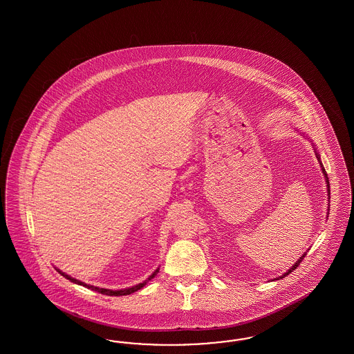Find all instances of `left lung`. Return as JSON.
<instances>
[{
  "mask_svg": "<svg viewBox=\"0 0 354 354\" xmlns=\"http://www.w3.org/2000/svg\"><path fill=\"white\" fill-rule=\"evenodd\" d=\"M296 131H297V132L300 133L301 136H304V138H305V133H302V132H300L299 129H296ZM306 139L310 140L311 141L310 138H306ZM313 148H314V151H315V156H317V158H318V162H319V165H321V170L322 172H323V175H324V180H326V184H327V185H326V187H327V194H328V198H330V180H328L327 172H326V170H324V167H323V165H322L321 154H319V153L317 151V148H315V145H314V144H313ZM328 201H330V200H328ZM327 210H328L327 213H330V205H328V209H327ZM306 253H308V252H305V253H304V254H302V256H301V257L299 258V259H297L296 262H295V265H293V266H290V268H288V270H287V271H286V272H284L283 275H280V277L274 279V280H280V279L286 278V277H287L288 274H290V272H292L293 270H296V268H297V266L300 265L301 261H302V259H304V257L306 256Z\"/></svg>",
  "mask_w": 354,
  "mask_h": 354,
  "instance_id": "left-lung-1",
  "label": "left lung"
}]
</instances>
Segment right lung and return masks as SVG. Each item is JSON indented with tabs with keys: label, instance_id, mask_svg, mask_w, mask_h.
<instances>
[{
	"label": "right lung",
	"instance_id": "add662e5",
	"mask_svg": "<svg viewBox=\"0 0 354 354\" xmlns=\"http://www.w3.org/2000/svg\"><path fill=\"white\" fill-rule=\"evenodd\" d=\"M55 270H57L62 277L68 279L70 281H73V283H75V284H79V286H83V287H86L88 290H96L98 293L107 295V296H127V295H131V293H133V292H136V290H141L149 280H151V279L154 278V277L158 274L160 268H157V270H154V272L150 275L149 278L147 279V280H144L142 283H139V284H136V286H133V287H129V288H124V290H106V288H100V287H96V286H91V284H86V283L82 281V280L73 278V277L67 275L64 271H61L59 268H55Z\"/></svg>",
	"mask_w": 354,
	"mask_h": 354
}]
</instances>
